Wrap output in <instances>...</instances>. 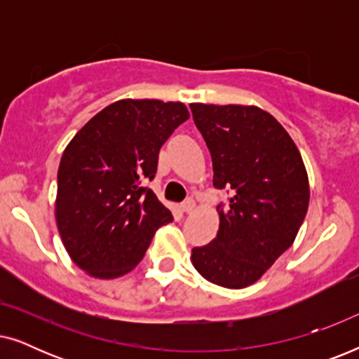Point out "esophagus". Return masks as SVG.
<instances>
[{
  "mask_svg": "<svg viewBox=\"0 0 359 359\" xmlns=\"http://www.w3.org/2000/svg\"><path fill=\"white\" fill-rule=\"evenodd\" d=\"M194 208H196V203H194L193 198H188L183 204H181V210H183V212H186V214L193 212Z\"/></svg>",
  "mask_w": 359,
  "mask_h": 359,
  "instance_id": "34e87169",
  "label": "esophagus"
}]
</instances>
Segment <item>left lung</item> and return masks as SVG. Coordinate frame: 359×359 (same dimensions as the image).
Returning <instances> with one entry per match:
<instances>
[{
    "label": "left lung",
    "mask_w": 359,
    "mask_h": 359,
    "mask_svg": "<svg viewBox=\"0 0 359 359\" xmlns=\"http://www.w3.org/2000/svg\"><path fill=\"white\" fill-rule=\"evenodd\" d=\"M212 158L219 232L196 247L191 262L209 283L240 289L257 283L291 247L307 214L309 178L286 129L257 106L189 104Z\"/></svg>",
    "instance_id": "obj_1"
}]
</instances>
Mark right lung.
<instances>
[{"label": "right lung", "mask_w": 359, "mask_h": 359, "mask_svg": "<svg viewBox=\"0 0 359 359\" xmlns=\"http://www.w3.org/2000/svg\"><path fill=\"white\" fill-rule=\"evenodd\" d=\"M183 102L121 100L78 130L58 166L55 219L73 263L93 278L134 269L173 215L155 193L161 145L188 121Z\"/></svg>", "instance_id": "add662e5"}]
</instances>
